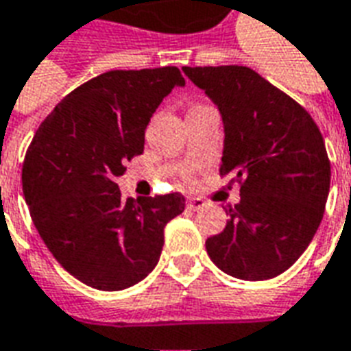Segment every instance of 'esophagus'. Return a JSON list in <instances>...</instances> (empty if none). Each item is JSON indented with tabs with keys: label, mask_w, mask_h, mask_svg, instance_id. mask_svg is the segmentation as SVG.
<instances>
[{
	"label": "esophagus",
	"mask_w": 351,
	"mask_h": 351,
	"mask_svg": "<svg viewBox=\"0 0 351 351\" xmlns=\"http://www.w3.org/2000/svg\"><path fill=\"white\" fill-rule=\"evenodd\" d=\"M204 206H206V200H204V198H198V196H195V198H189L187 200V210L191 211L200 210V208H204Z\"/></svg>",
	"instance_id": "esophagus-1"
}]
</instances>
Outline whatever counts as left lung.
<instances>
[{"label": "left lung", "instance_id": "left-lung-1", "mask_svg": "<svg viewBox=\"0 0 351 351\" xmlns=\"http://www.w3.org/2000/svg\"><path fill=\"white\" fill-rule=\"evenodd\" d=\"M223 119L221 176L240 183L221 234L206 240L225 274L261 282L299 259L319 227L330 187L325 141L304 108L245 66L183 68Z\"/></svg>", "mask_w": 351, "mask_h": 351}]
</instances>
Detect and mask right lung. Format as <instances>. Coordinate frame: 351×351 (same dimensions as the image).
I'll return each mask as SVG.
<instances>
[{"instance_id": "right-lung-1", "label": "right lung", "mask_w": 351, "mask_h": 351, "mask_svg": "<svg viewBox=\"0 0 351 351\" xmlns=\"http://www.w3.org/2000/svg\"><path fill=\"white\" fill-rule=\"evenodd\" d=\"M176 86L173 66L115 69L86 81L37 128L22 168L29 215L54 259L79 282L121 291L156 267L181 193L123 200L117 178L141 155L145 128Z\"/></svg>"}]
</instances>
